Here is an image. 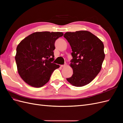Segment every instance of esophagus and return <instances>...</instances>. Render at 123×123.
Masks as SVG:
<instances>
[{
	"instance_id": "obj_1",
	"label": "esophagus",
	"mask_w": 123,
	"mask_h": 123,
	"mask_svg": "<svg viewBox=\"0 0 123 123\" xmlns=\"http://www.w3.org/2000/svg\"><path fill=\"white\" fill-rule=\"evenodd\" d=\"M66 65H67L66 64H65V65H62L61 66V67H62H62H65L66 66Z\"/></svg>"
}]
</instances>
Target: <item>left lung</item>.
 <instances>
[{
    "mask_svg": "<svg viewBox=\"0 0 123 123\" xmlns=\"http://www.w3.org/2000/svg\"><path fill=\"white\" fill-rule=\"evenodd\" d=\"M64 37L73 51L70 66L73 74L67 80L75 86L89 84L101 69L105 58L103 42L87 31L66 32Z\"/></svg>",
    "mask_w": 123,
    "mask_h": 123,
    "instance_id": "8db88e82",
    "label": "left lung"
}]
</instances>
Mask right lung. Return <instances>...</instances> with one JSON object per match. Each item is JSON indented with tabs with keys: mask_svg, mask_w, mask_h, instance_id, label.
Wrapping results in <instances>:
<instances>
[{
	"mask_svg": "<svg viewBox=\"0 0 123 123\" xmlns=\"http://www.w3.org/2000/svg\"><path fill=\"white\" fill-rule=\"evenodd\" d=\"M63 33L37 32L25 38L17 47L18 71L27 84L40 88L49 82L53 72L59 67L53 63L55 42Z\"/></svg>",
	"mask_w": 123,
	"mask_h": 123,
	"instance_id": "obj_1",
	"label": "right lung"
}]
</instances>
